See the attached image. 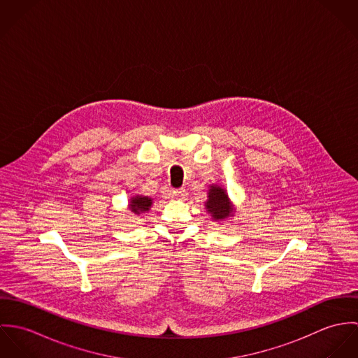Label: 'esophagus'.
I'll list each match as a JSON object with an SVG mask.
<instances>
[{"label": "esophagus", "instance_id": "1", "mask_svg": "<svg viewBox=\"0 0 358 358\" xmlns=\"http://www.w3.org/2000/svg\"><path fill=\"white\" fill-rule=\"evenodd\" d=\"M171 196H172L173 199H176V200H183V199H186L187 192H186L185 189H173V190L171 192Z\"/></svg>", "mask_w": 358, "mask_h": 358}]
</instances>
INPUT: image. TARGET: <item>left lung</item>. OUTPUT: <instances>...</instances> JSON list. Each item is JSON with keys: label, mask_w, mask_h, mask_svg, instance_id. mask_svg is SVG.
Segmentation results:
<instances>
[{"label": "left lung", "mask_w": 358, "mask_h": 358, "mask_svg": "<svg viewBox=\"0 0 358 358\" xmlns=\"http://www.w3.org/2000/svg\"><path fill=\"white\" fill-rule=\"evenodd\" d=\"M205 208L208 209V212L212 213L213 219H216V220L227 217L233 210L229 205L227 194L224 193V190L222 187H217V186L210 187V190L208 193V201L205 203Z\"/></svg>", "instance_id": "left-lung-1"}]
</instances>
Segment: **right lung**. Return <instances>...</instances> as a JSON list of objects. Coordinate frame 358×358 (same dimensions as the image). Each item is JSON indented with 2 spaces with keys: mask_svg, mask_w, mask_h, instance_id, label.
<instances>
[{
  "mask_svg": "<svg viewBox=\"0 0 358 358\" xmlns=\"http://www.w3.org/2000/svg\"><path fill=\"white\" fill-rule=\"evenodd\" d=\"M152 206V199L149 197H142V196H136L134 199H131V204H129V209L134 213H141V212H146L149 210V208Z\"/></svg>",
  "mask_w": 358,
  "mask_h": 358,
  "instance_id": "right-lung-1",
  "label": "right lung"
}]
</instances>
